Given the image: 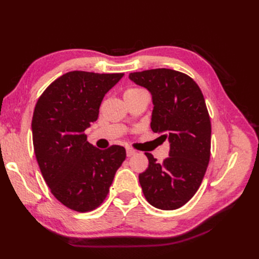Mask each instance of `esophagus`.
Here are the masks:
<instances>
[{
  "label": "esophagus",
  "mask_w": 259,
  "mask_h": 259,
  "mask_svg": "<svg viewBox=\"0 0 259 259\" xmlns=\"http://www.w3.org/2000/svg\"><path fill=\"white\" fill-rule=\"evenodd\" d=\"M135 154H136V151L132 150V149H127V150H126V155L128 156V158H130V156H132V155H135Z\"/></svg>",
  "instance_id": "obj_1"
}]
</instances>
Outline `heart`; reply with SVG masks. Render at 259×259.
I'll use <instances>...</instances> for the list:
<instances>
[{"label": "heart", "mask_w": 259, "mask_h": 259, "mask_svg": "<svg viewBox=\"0 0 259 259\" xmlns=\"http://www.w3.org/2000/svg\"><path fill=\"white\" fill-rule=\"evenodd\" d=\"M140 91H143V90H140V89H128V90L125 91L124 96L132 95V94H136V93H138V92H140Z\"/></svg>", "instance_id": "obj_1"}]
</instances>
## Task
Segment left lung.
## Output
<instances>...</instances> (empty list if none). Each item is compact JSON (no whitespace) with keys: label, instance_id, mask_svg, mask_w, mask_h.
Returning <instances> with one entry per match:
<instances>
[{"label":"left lung","instance_id":"1","mask_svg":"<svg viewBox=\"0 0 259 259\" xmlns=\"http://www.w3.org/2000/svg\"><path fill=\"white\" fill-rule=\"evenodd\" d=\"M130 79L151 93V130L169 142L163 163L145 153L149 166L139 174L144 195L156 208H179L198 191L209 162L211 127L204 97L189 75L171 69L130 73Z\"/></svg>","mask_w":259,"mask_h":259}]
</instances>
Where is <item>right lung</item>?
Returning <instances> with one entry per match:
<instances>
[{
    "label": "right lung",
    "instance_id": "1",
    "mask_svg": "<svg viewBox=\"0 0 259 259\" xmlns=\"http://www.w3.org/2000/svg\"><path fill=\"white\" fill-rule=\"evenodd\" d=\"M123 75L71 71L37 99L31 124L35 158L51 192L70 209L97 208L126 158L123 147L100 150L84 134L98 119L105 95Z\"/></svg>",
    "mask_w": 259,
    "mask_h": 259
}]
</instances>
